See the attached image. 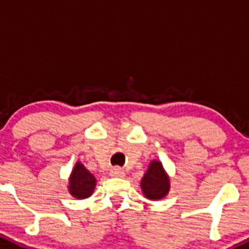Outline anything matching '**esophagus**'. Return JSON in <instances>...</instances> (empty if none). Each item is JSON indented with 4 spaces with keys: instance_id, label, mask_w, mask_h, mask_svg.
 Returning <instances> with one entry per match:
<instances>
[{
    "instance_id": "obj_1",
    "label": "esophagus",
    "mask_w": 249,
    "mask_h": 249,
    "mask_svg": "<svg viewBox=\"0 0 249 249\" xmlns=\"http://www.w3.org/2000/svg\"><path fill=\"white\" fill-rule=\"evenodd\" d=\"M110 176L115 178H123L125 176V172L122 168H119V167H113L110 169Z\"/></svg>"
}]
</instances>
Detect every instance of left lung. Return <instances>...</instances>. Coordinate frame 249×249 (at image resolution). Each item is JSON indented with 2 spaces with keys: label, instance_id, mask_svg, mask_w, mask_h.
Returning <instances> with one entry per match:
<instances>
[{
  "label": "left lung",
  "instance_id": "obj_1",
  "mask_svg": "<svg viewBox=\"0 0 249 249\" xmlns=\"http://www.w3.org/2000/svg\"><path fill=\"white\" fill-rule=\"evenodd\" d=\"M141 190L148 200H161L169 193L171 180L163 164L159 160H152L140 182Z\"/></svg>",
  "mask_w": 249,
  "mask_h": 249
}]
</instances>
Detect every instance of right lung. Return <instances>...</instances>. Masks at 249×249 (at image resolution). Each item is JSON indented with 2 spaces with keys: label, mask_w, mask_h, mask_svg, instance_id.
I'll use <instances>...</instances> for the list:
<instances>
[{
  "label": "right lung",
  "mask_w": 249,
  "mask_h": 249,
  "mask_svg": "<svg viewBox=\"0 0 249 249\" xmlns=\"http://www.w3.org/2000/svg\"><path fill=\"white\" fill-rule=\"evenodd\" d=\"M96 185V177L80 161L76 162L70 174L69 184H67L70 194L78 200L87 199L93 194Z\"/></svg>",
  "instance_id": "add662e5"
}]
</instances>
